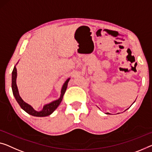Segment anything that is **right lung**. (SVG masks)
I'll return each instance as SVG.
<instances>
[{
    "label": "right lung",
    "mask_w": 152,
    "mask_h": 152,
    "mask_svg": "<svg viewBox=\"0 0 152 152\" xmlns=\"http://www.w3.org/2000/svg\"><path fill=\"white\" fill-rule=\"evenodd\" d=\"M16 78H17V69H16L15 66H14L13 70L12 71V81H11V88H12L13 94L15 97V100H17L18 104H20L23 110H24L26 113H28L30 115L35 116V117H45L48 116L52 114L57 107L59 106V104L61 102L62 100L63 99V96H64L66 90L67 88V86H68V83L70 80V78H69L67 80L65 81L64 83L63 84L62 90H61V95L60 97L58 100H53L52 102L49 104H46L44 105L43 109L41 111H37L35 109H33L31 105L29 104L26 103L22 100V98L20 97L19 94V92H18V89L17 87V84H16Z\"/></svg>",
    "instance_id": "add662e5"
}]
</instances>
